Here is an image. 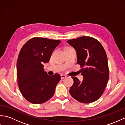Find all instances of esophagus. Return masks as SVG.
Instances as JSON below:
<instances>
[{"instance_id":"esophagus-1","label":"esophagus","mask_w":125,"mask_h":125,"mask_svg":"<svg viewBox=\"0 0 125 125\" xmlns=\"http://www.w3.org/2000/svg\"><path fill=\"white\" fill-rule=\"evenodd\" d=\"M61 77L62 79H63V78H65L67 77V76L65 75H63V74H62V75H61Z\"/></svg>"}]
</instances>
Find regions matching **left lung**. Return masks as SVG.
I'll list each match as a JSON object with an SVG mask.
<instances>
[{
    "instance_id": "obj_1",
    "label": "left lung",
    "mask_w": 125,
    "mask_h": 125,
    "mask_svg": "<svg viewBox=\"0 0 125 125\" xmlns=\"http://www.w3.org/2000/svg\"><path fill=\"white\" fill-rule=\"evenodd\" d=\"M68 43L76 50L77 64L82 68V82L71 77L73 84L69 93L74 99L82 103L94 102L102 96L109 78L106 53L97 39L90 36L69 40Z\"/></svg>"
}]
</instances>
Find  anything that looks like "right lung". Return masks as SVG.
<instances>
[{"label":"right lung","mask_w":125,"mask_h":125,"mask_svg":"<svg viewBox=\"0 0 125 125\" xmlns=\"http://www.w3.org/2000/svg\"><path fill=\"white\" fill-rule=\"evenodd\" d=\"M60 42L58 40L35 37L29 40L21 49L17 64L18 84L29 102L40 104L54 94L61 76L58 73L48 75L43 64L49 62L53 50Z\"/></svg>","instance_id":"obj_1"}]
</instances>
